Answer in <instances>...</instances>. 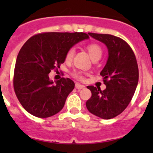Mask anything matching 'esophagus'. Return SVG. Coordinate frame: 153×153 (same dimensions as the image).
I'll list each match as a JSON object with an SVG mask.
<instances>
[{
  "mask_svg": "<svg viewBox=\"0 0 153 153\" xmlns=\"http://www.w3.org/2000/svg\"><path fill=\"white\" fill-rule=\"evenodd\" d=\"M84 87H85V86L82 85V84H79V83H75V88H76L77 89H78V90H80V89H84Z\"/></svg>",
  "mask_w": 153,
  "mask_h": 153,
  "instance_id": "34e87169",
  "label": "esophagus"
}]
</instances>
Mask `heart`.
Listing matches in <instances>:
<instances>
[{
  "instance_id": "b5f03b06",
  "label": "heart",
  "mask_w": 153,
  "mask_h": 153,
  "mask_svg": "<svg viewBox=\"0 0 153 153\" xmlns=\"http://www.w3.org/2000/svg\"><path fill=\"white\" fill-rule=\"evenodd\" d=\"M86 49H87L88 53H89V56L92 58V61H94V60H99L100 58H101V56H102V48L100 47L98 44H88L87 47H86ZM74 55H75V50H74L73 49H69L65 55V61H67V62H70L72 60V58H73ZM72 75H73L75 78L80 80L84 78L82 73H81V72H79V71H74L73 73H72Z\"/></svg>"
}]
</instances>
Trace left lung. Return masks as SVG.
<instances>
[{
  "label": "left lung",
  "mask_w": 153,
  "mask_h": 153,
  "mask_svg": "<svg viewBox=\"0 0 153 153\" xmlns=\"http://www.w3.org/2000/svg\"><path fill=\"white\" fill-rule=\"evenodd\" d=\"M88 34L105 44L109 57L100 73L106 88L101 91L98 86H88L92 96L86 106L93 115L111 119L127 107L135 93L138 82L136 58L129 44L118 37L109 34Z\"/></svg>",
  "instance_id": "left-lung-1"
}]
</instances>
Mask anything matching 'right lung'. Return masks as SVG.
Listing matches in <instances>:
<instances>
[{
    "label": "right lung",
    "mask_w": 153,
    "mask_h": 153,
    "mask_svg": "<svg viewBox=\"0 0 153 153\" xmlns=\"http://www.w3.org/2000/svg\"><path fill=\"white\" fill-rule=\"evenodd\" d=\"M87 38L84 32H44L27 40L17 57L13 78L15 95L27 112L44 118L63 109L75 83L61 78L54 84L49 73L60 68L71 47Z\"/></svg>",
    "instance_id": "right-lung-1"
}]
</instances>
